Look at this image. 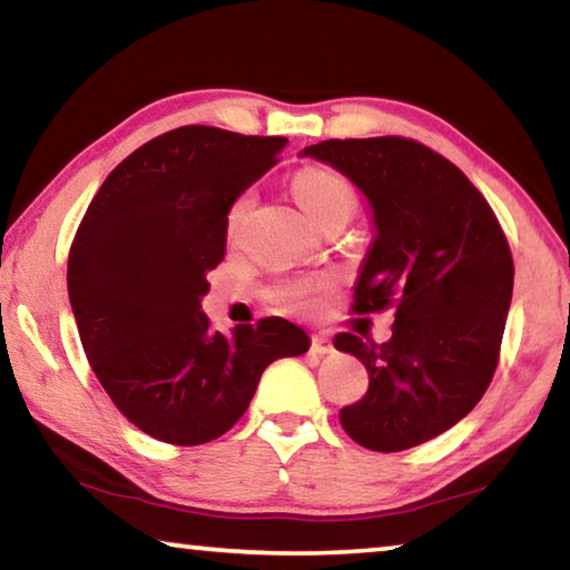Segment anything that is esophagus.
Masks as SVG:
<instances>
[{"label":"esophagus","instance_id":"esophagus-1","mask_svg":"<svg viewBox=\"0 0 570 570\" xmlns=\"http://www.w3.org/2000/svg\"><path fill=\"white\" fill-rule=\"evenodd\" d=\"M312 352H314V354H320V356H324V354H332V352H334V346H332V340H330V336H324V334H314V336H312Z\"/></svg>","mask_w":570,"mask_h":570}]
</instances>
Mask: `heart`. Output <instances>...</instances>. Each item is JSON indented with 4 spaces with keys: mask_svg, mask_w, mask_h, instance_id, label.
Segmentation results:
<instances>
[{
    "mask_svg": "<svg viewBox=\"0 0 570 570\" xmlns=\"http://www.w3.org/2000/svg\"><path fill=\"white\" fill-rule=\"evenodd\" d=\"M292 193L296 198V204L304 208V214L308 216L314 226L326 224L330 218H350V214L356 206V196L352 183L346 180L342 173H336L332 168H302L294 173L292 178ZM254 204V193L244 190L240 196L230 204L228 214H226V230L228 236H234L238 230L240 218L246 216V210ZM320 284H308V282H294L286 284L282 292V298L294 308H308L314 304V294Z\"/></svg>",
    "mask_w": 570,
    "mask_h": 570,
    "instance_id": "1",
    "label": "heart"
}]
</instances>
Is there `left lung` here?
I'll return each instance as SVG.
<instances>
[{
  "instance_id": "obj_1",
  "label": "left lung",
  "mask_w": 570,
  "mask_h": 570,
  "mask_svg": "<svg viewBox=\"0 0 570 570\" xmlns=\"http://www.w3.org/2000/svg\"><path fill=\"white\" fill-rule=\"evenodd\" d=\"M302 156L370 200L377 234L354 312L397 308L384 344L334 336L370 372L364 397L340 412L342 428L366 450L422 445L465 417L495 374L515 274L503 228L465 173L417 140H324Z\"/></svg>"
}]
</instances>
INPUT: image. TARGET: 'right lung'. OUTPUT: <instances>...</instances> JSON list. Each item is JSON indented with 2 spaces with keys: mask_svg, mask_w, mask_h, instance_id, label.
<instances>
[{
  "mask_svg": "<svg viewBox=\"0 0 570 570\" xmlns=\"http://www.w3.org/2000/svg\"><path fill=\"white\" fill-rule=\"evenodd\" d=\"M286 142L208 125L163 132L105 178L77 228L67 292L82 350L115 407L160 442L220 438L266 366L308 350L278 316L226 336L200 312L230 204Z\"/></svg>",
  "mask_w": 570,
  "mask_h": 570,
  "instance_id": "add662e5",
  "label": "right lung"
}]
</instances>
